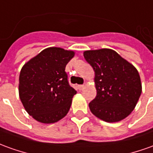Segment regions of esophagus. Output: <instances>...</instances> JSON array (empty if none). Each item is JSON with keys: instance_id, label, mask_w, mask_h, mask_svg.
<instances>
[{"instance_id": "34e87169", "label": "esophagus", "mask_w": 153, "mask_h": 153, "mask_svg": "<svg viewBox=\"0 0 153 153\" xmlns=\"http://www.w3.org/2000/svg\"><path fill=\"white\" fill-rule=\"evenodd\" d=\"M84 87H85V86H84V85H79L78 89L80 91H82V90H83V89H84Z\"/></svg>"}]
</instances>
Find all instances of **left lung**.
<instances>
[{
  "instance_id": "obj_1",
  "label": "left lung",
  "mask_w": 153,
  "mask_h": 153,
  "mask_svg": "<svg viewBox=\"0 0 153 153\" xmlns=\"http://www.w3.org/2000/svg\"><path fill=\"white\" fill-rule=\"evenodd\" d=\"M83 56L95 71L97 96L89 103L91 113L107 123L126 118L142 93L136 67L111 49L86 51Z\"/></svg>"
}]
</instances>
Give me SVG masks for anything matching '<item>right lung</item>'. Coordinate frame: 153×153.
<instances>
[{
    "instance_id": "add662e5",
    "label": "right lung",
    "mask_w": 153,
    "mask_h": 153,
    "mask_svg": "<svg viewBox=\"0 0 153 153\" xmlns=\"http://www.w3.org/2000/svg\"><path fill=\"white\" fill-rule=\"evenodd\" d=\"M72 51L48 47L22 66L19 97L27 113L42 123H54L70 110L76 91L69 85L65 68Z\"/></svg>"
}]
</instances>
